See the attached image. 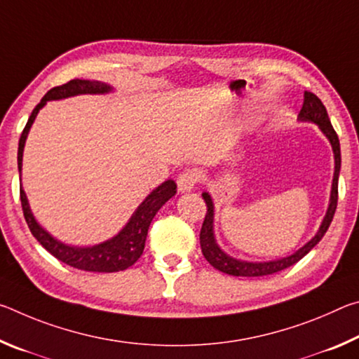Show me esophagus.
<instances>
[{"instance_id": "1", "label": "esophagus", "mask_w": 359, "mask_h": 359, "mask_svg": "<svg viewBox=\"0 0 359 359\" xmlns=\"http://www.w3.org/2000/svg\"><path fill=\"white\" fill-rule=\"evenodd\" d=\"M196 182H198V174L194 171H185L182 172L179 177H177V187H179V191L180 193H187V191H191L194 187H196Z\"/></svg>"}]
</instances>
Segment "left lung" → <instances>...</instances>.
<instances>
[{
	"instance_id": "8db88e82",
	"label": "left lung",
	"mask_w": 359,
	"mask_h": 359,
	"mask_svg": "<svg viewBox=\"0 0 359 359\" xmlns=\"http://www.w3.org/2000/svg\"><path fill=\"white\" fill-rule=\"evenodd\" d=\"M297 120L311 121V123L317 125L320 131L323 133L327 141H330L332 147V154H334V175H332V185H331V194H330V204H327L326 214L323 217V220H321L317 234H315L307 244H304L299 250L288 255V257L271 259V261L238 259L231 257V255H228L226 252H223L220 245L217 244L215 233H214V217H215L214 201H212L210 194L208 191H204L203 198L205 204H208V214H205L201 234H199V242H201V250H203L204 258L208 259L215 269L224 272V274L236 276V277H263V276H269V274H274V272L287 269V267L293 266L301 258L306 257V255L318 244L327 231V228H330L334 212H336V208H337V184H339V172H340L339 137L332 128L331 120L327 117V112H326V107L323 106V102L320 101L317 95H313L311 92H304V102H302L301 112L297 115Z\"/></svg>"
}]
</instances>
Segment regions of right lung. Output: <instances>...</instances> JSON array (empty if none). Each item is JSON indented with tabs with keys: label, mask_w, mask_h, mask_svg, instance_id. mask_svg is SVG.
Instances as JSON below:
<instances>
[{
	"label": "right lung",
	"mask_w": 359,
	"mask_h": 359,
	"mask_svg": "<svg viewBox=\"0 0 359 359\" xmlns=\"http://www.w3.org/2000/svg\"><path fill=\"white\" fill-rule=\"evenodd\" d=\"M114 92V87L109 83L100 81H82V79H74L68 83L53 87L44 95L38 106L33 109L32 115L27 121L25 128L19 141V151H17V165H19V174H22V160H23V149L28 137V133L34 123L36 115L39 114L42 107L47 104V101H58L66 100L71 96L79 95H106ZM22 180V179H20ZM177 193V185L174 180L163 182L160 187H156L144 201L137 205V209L133 212L128 223L121 228L114 238L104 242L87 247L69 245L65 242L58 241L57 238L44 229L36 220L32 208H29L27 193L20 185V201L25 220L32 234L38 239L39 244L46 248L48 253H52L57 259L63 261L65 264L81 271L88 272H118L128 269L136 261L141 258L145 247V239H147L149 226L156 212L165 205L174 194Z\"/></svg>",
	"instance_id": "add662e5"
}]
</instances>
